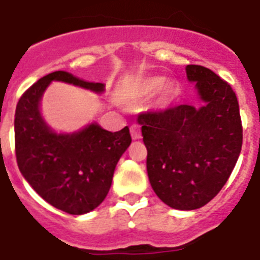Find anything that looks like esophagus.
I'll use <instances>...</instances> for the list:
<instances>
[{
	"mask_svg": "<svg viewBox=\"0 0 260 260\" xmlns=\"http://www.w3.org/2000/svg\"><path fill=\"white\" fill-rule=\"evenodd\" d=\"M131 136H132L134 140H139V139H140L141 131L139 124H132V125H131Z\"/></svg>",
	"mask_w": 260,
	"mask_h": 260,
	"instance_id": "1",
	"label": "esophagus"
}]
</instances>
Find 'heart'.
<instances>
[{
    "label": "heart",
    "mask_w": 260,
    "mask_h": 260,
    "mask_svg": "<svg viewBox=\"0 0 260 260\" xmlns=\"http://www.w3.org/2000/svg\"><path fill=\"white\" fill-rule=\"evenodd\" d=\"M167 85V79L161 76H149V77H141V79L135 80L125 90H124V99L126 100H134V99H140V97L149 96L155 93L157 90ZM167 94L172 93L171 88H168L166 92Z\"/></svg>",
    "instance_id": "obj_1"
}]
</instances>
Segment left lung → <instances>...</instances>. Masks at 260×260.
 <instances>
[{
  "mask_svg": "<svg viewBox=\"0 0 260 260\" xmlns=\"http://www.w3.org/2000/svg\"><path fill=\"white\" fill-rule=\"evenodd\" d=\"M203 105L181 104L137 116L155 193L175 210H196L218 195L243 143L239 104L229 82L202 65H187Z\"/></svg>",
  "mask_w": 260,
  "mask_h": 260,
  "instance_id": "8db88e82",
  "label": "left lung"
}]
</instances>
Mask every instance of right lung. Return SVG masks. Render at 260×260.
<instances>
[{"label": "right lung", "mask_w": 260, "mask_h": 260, "mask_svg": "<svg viewBox=\"0 0 260 260\" xmlns=\"http://www.w3.org/2000/svg\"><path fill=\"white\" fill-rule=\"evenodd\" d=\"M64 81L103 92L104 84L80 80L64 71L44 76L17 103L14 143L17 164L42 199L71 215L94 210L105 199L116 164L129 147V128L109 132L90 124L80 132L57 135L40 113V100L50 81Z\"/></svg>", "instance_id": "right-lung-1"}]
</instances>
